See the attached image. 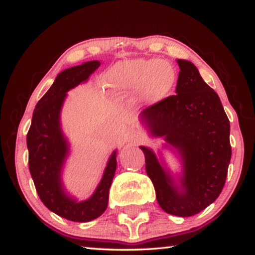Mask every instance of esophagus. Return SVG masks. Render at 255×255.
<instances>
[{"instance_id": "esophagus-1", "label": "esophagus", "mask_w": 255, "mask_h": 255, "mask_svg": "<svg viewBox=\"0 0 255 255\" xmlns=\"http://www.w3.org/2000/svg\"><path fill=\"white\" fill-rule=\"evenodd\" d=\"M138 139H139L138 135L135 134V132H132V131L129 132V134L126 136V142H130V143L136 144L138 142Z\"/></svg>"}]
</instances>
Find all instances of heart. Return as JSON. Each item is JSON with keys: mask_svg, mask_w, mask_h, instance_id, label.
Returning a JSON list of instances; mask_svg holds the SVG:
<instances>
[{"mask_svg": "<svg viewBox=\"0 0 255 255\" xmlns=\"http://www.w3.org/2000/svg\"><path fill=\"white\" fill-rule=\"evenodd\" d=\"M111 87L121 94L142 91L146 101L158 102L172 90L176 80L174 68L158 59H129L116 64L109 73Z\"/></svg>", "mask_w": 255, "mask_h": 255, "instance_id": "1", "label": "heart"}]
</instances>
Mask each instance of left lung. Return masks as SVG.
Instances as JSON below:
<instances>
[{
	"label": "left lung",
	"mask_w": 255,
	"mask_h": 255,
	"mask_svg": "<svg viewBox=\"0 0 255 255\" xmlns=\"http://www.w3.org/2000/svg\"><path fill=\"white\" fill-rule=\"evenodd\" d=\"M177 64L176 94L147 106L140 120L152 135L164 136L180 151L184 167L182 191L153 152L145 146L140 149L158 204L168 214L185 218L210 206L225 187L231 158L230 123L218 94L197 67L183 59H177Z\"/></svg>",
	"instance_id": "1"
}]
</instances>
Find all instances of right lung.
Listing matches in <instances>:
<instances>
[{"label": "right lung", "instance_id": "right-lung-1", "mask_svg": "<svg viewBox=\"0 0 255 255\" xmlns=\"http://www.w3.org/2000/svg\"><path fill=\"white\" fill-rule=\"evenodd\" d=\"M101 65L93 60L63 71L37 102L27 132L28 168L40 199L57 215L74 222H88L103 214L109 203V190L117 169V154L113 152L103 178L88 200L77 203L65 195L60 183V169L67 153V143L59 126V112L66 91Z\"/></svg>", "mask_w": 255, "mask_h": 255}]
</instances>
